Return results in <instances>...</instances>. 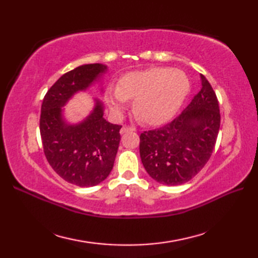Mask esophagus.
Masks as SVG:
<instances>
[{
	"label": "esophagus",
	"mask_w": 258,
	"mask_h": 258,
	"mask_svg": "<svg viewBox=\"0 0 258 258\" xmlns=\"http://www.w3.org/2000/svg\"><path fill=\"white\" fill-rule=\"evenodd\" d=\"M133 131H134V128H133V127H128V126H123V127L120 128L119 133H120V135H123V134H125V133L133 132Z\"/></svg>",
	"instance_id": "obj_1"
}]
</instances>
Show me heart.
<instances>
[{"instance_id": "b5f03b06", "label": "heart", "mask_w": 258, "mask_h": 258, "mask_svg": "<svg viewBox=\"0 0 258 258\" xmlns=\"http://www.w3.org/2000/svg\"><path fill=\"white\" fill-rule=\"evenodd\" d=\"M189 89L182 71L152 68L123 75L116 87H108L105 101L115 115H122L126 101L133 100V112L141 122H167L182 105Z\"/></svg>"}]
</instances>
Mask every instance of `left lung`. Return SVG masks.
Returning <instances> with one entry per match:
<instances>
[{
    "label": "left lung",
    "instance_id": "obj_1",
    "mask_svg": "<svg viewBox=\"0 0 258 258\" xmlns=\"http://www.w3.org/2000/svg\"><path fill=\"white\" fill-rule=\"evenodd\" d=\"M200 76L202 87L188 106L171 123L140 136L143 166L163 185L188 182L205 166L215 146L220 107L210 82Z\"/></svg>",
    "mask_w": 258,
    "mask_h": 258
}]
</instances>
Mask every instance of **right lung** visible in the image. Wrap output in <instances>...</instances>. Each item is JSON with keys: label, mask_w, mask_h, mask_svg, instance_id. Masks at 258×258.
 Masks as SVG:
<instances>
[{"label": "right lung", "mask_w": 258, "mask_h": 258, "mask_svg": "<svg viewBox=\"0 0 258 258\" xmlns=\"http://www.w3.org/2000/svg\"><path fill=\"white\" fill-rule=\"evenodd\" d=\"M106 72L104 64L81 65L62 75L42 103L40 132L46 160L63 179L80 187L100 184L111 173L122 126L104 118V105L96 97L91 113L78 123L69 122L64 106L76 93L102 85Z\"/></svg>", "instance_id": "1"}]
</instances>
